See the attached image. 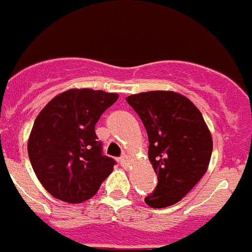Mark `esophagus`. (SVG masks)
I'll return each instance as SVG.
<instances>
[{
    "mask_svg": "<svg viewBox=\"0 0 252 252\" xmlns=\"http://www.w3.org/2000/svg\"><path fill=\"white\" fill-rule=\"evenodd\" d=\"M120 164H121L122 166H125V168H126V166L128 165V158L126 157V155H122V157L120 158Z\"/></svg>",
    "mask_w": 252,
    "mask_h": 252,
    "instance_id": "esophagus-1",
    "label": "esophagus"
}]
</instances>
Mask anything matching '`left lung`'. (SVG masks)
Returning a JSON list of instances; mask_svg holds the SVG:
<instances>
[{
  "label": "left lung",
  "mask_w": 252,
  "mask_h": 252,
  "mask_svg": "<svg viewBox=\"0 0 252 252\" xmlns=\"http://www.w3.org/2000/svg\"><path fill=\"white\" fill-rule=\"evenodd\" d=\"M149 137V160L158 186L145 197L153 208L179 202L206 174L213 142L203 116L187 97L169 91L128 95Z\"/></svg>",
  "instance_id": "8db88e82"
}]
</instances>
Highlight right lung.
Masks as SVG:
<instances>
[{
    "instance_id": "right-lung-1",
    "label": "right lung",
    "mask_w": 252,
    "mask_h": 252,
    "mask_svg": "<svg viewBox=\"0 0 252 252\" xmlns=\"http://www.w3.org/2000/svg\"><path fill=\"white\" fill-rule=\"evenodd\" d=\"M117 98V93L69 90L39 113L29 137V159L53 197L81 203L98 192L112 173L116 161L103 154L94 127Z\"/></svg>"
}]
</instances>
